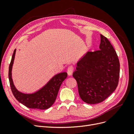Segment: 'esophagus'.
Returning <instances> with one entry per match:
<instances>
[{"mask_svg": "<svg viewBox=\"0 0 134 134\" xmlns=\"http://www.w3.org/2000/svg\"><path fill=\"white\" fill-rule=\"evenodd\" d=\"M73 70H74V67L72 66H69L67 70V72L68 75H71L72 74V72H73Z\"/></svg>", "mask_w": 134, "mask_h": 134, "instance_id": "esophagus-1", "label": "esophagus"}]
</instances>
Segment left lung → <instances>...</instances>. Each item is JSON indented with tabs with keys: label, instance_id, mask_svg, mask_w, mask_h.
I'll return each mask as SVG.
<instances>
[{
	"label": "left lung",
	"instance_id": "1",
	"mask_svg": "<svg viewBox=\"0 0 134 134\" xmlns=\"http://www.w3.org/2000/svg\"><path fill=\"white\" fill-rule=\"evenodd\" d=\"M120 75V62L109 40L100 35L99 50L88 51L76 63L72 76L84 102H102L114 92Z\"/></svg>",
	"mask_w": 134,
	"mask_h": 134
}]
</instances>
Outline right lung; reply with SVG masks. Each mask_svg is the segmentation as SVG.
Instances as JSON below:
<instances>
[{"label":"right lung","instance_id":"1","mask_svg":"<svg viewBox=\"0 0 134 134\" xmlns=\"http://www.w3.org/2000/svg\"><path fill=\"white\" fill-rule=\"evenodd\" d=\"M16 49L14 50L9 67V80L12 93L19 102L28 108L46 109L55 102L60 87L66 78V72H61L55 75L50 80L38 91L32 93H25L19 91L15 87L12 79V68L15 58Z\"/></svg>","mask_w":134,"mask_h":134}]
</instances>
